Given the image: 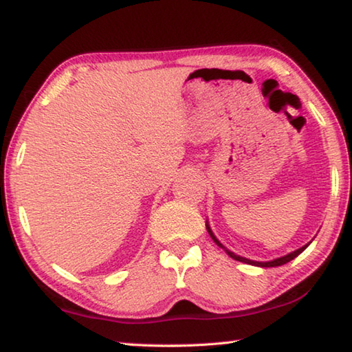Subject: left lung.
<instances>
[{
    "mask_svg": "<svg viewBox=\"0 0 352 352\" xmlns=\"http://www.w3.org/2000/svg\"><path fill=\"white\" fill-rule=\"evenodd\" d=\"M206 230H208V233H210V236L212 237V241L217 243L219 247H222V248H225L222 243H220L217 239H216V236L212 234V231L210 230V226L206 225ZM309 245V243H307ZM307 245H305V247H301V248H298V250H295L294 253H289L287 256H283V258H278V259H273V261H270V262H256V261H250V259H245V258H242V256H237V254H234V253H231V252H228V250H225L226 253H228L231 258L233 259H236V261H241V262H245V264H252V265H258V267H278V265H283V264H287V262H290L292 259H295L298 254L300 253H302L305 252V250L307 248Z\"/></svg>",
    "mask_w": 352,
    "mask_h": 352,
    "instance_id": "8db88e82",
    "label": "left lung"
}]
</instances>
